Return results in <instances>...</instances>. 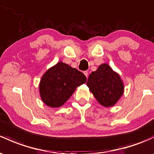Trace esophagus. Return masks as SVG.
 <instances>
[{
	"label": "esophagus",
	"mask_w": 154,
	"mask_h": 154,
	"mask_svg": "<svg viewBox=\"0 0 154 154\" xmlns=\"http://www.w3.org/2000/svg\"><path fill=\"white\" fill-rule=\"evenodd\" d=\"M83 74H85V76L86 77H88V72H87V71H85V72H83Z\"/></svg>",
	"instance_id": "34e87169"
}]
</instances>
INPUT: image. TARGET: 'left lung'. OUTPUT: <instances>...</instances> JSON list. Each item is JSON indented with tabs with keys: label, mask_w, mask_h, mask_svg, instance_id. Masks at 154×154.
<instances>
[{
	"label": "left lung",
	"mask_w": 154,
	"mask_h": 154,
	"mask_svg": "<svg viewBox=\"0 0 154 154\" xmlns=\"http://www.w3.org/2000/svg\"><path fill=\"white\" fill-rule=\"evenodd\" d=\"M86 85L97 101L106 108L114 106L124 94L123 81L108 63L100 65L91 73Z\"/></svg>",
	"instance_id": "1"
}]
</instances>
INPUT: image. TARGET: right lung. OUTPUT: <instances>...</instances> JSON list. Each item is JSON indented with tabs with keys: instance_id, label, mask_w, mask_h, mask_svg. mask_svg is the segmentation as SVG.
Returning a JSON list of instances; mask_svg holds the SVG:
<instances>
[{
	"instance_id": "add662e5",
	"label": "right lung",
	"mask_w": 154,
	"mask_h": 154,
	"mask_svg": "<svg viewBox=\"0 0 154 154\" xmlns=\"http://www.w3.org/2000/svg\"><path fill=\"white\" fill-rule=\"evenodd\" d=\"M86 82L82 72L58 62L43 74L39 84L41 100L50 108H59L70 98L76 88Z\"/></svg>"
}]
</instances>
